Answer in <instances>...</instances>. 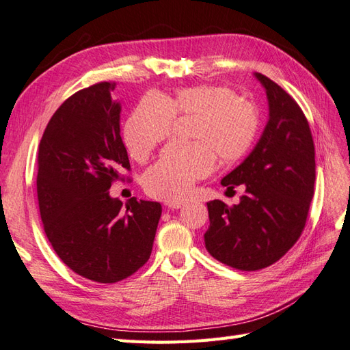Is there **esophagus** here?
Listing matches in <instances>:
<instances>
[{
  "label": "esophagus",
  "instance_id": "obj_1",
  "mask_svg": "<svg viewBox=\"0 0 350 350\" xmlns=\"http://www.w3.org/2000/svg\"><path fill=\"white\" fill-rule=\"evenodd\" d=\"M184 205H185L184 200H170V202H166V206L169 209H180Z\"/></svg>",
  "mask_w": 350,
  "mask_h": 350
}]
</instances>
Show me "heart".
<instances>
[{
	"label": "heart",
	"instance_id": "heart-1",
	"mask_svg": "<svg viewBox=\"0 0 350 350\" xmlns=\"http://www.w3.org/2000/svg\"><path fill=\"white\" fill-rule=\"evenodd\" d=\"M175 116H195L190 139L195 144H170L146 170L142 185L150 196L178 200L191 185L211 172L215 159L232 166L252 151L259 135V112L237 91L223 85H195L175 90L170 96L148 92L124 126V142L137 161L172 133Z\"/></svg>",
	"mask_w": 350,
	"mask_h": 350
}]
</instances>
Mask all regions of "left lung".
<instances>
[{"label": "left lung", "mask_w": 350, "mask_h": 350, "mask_svg": "<svg viewBox=\"0 0 350 350\" xmlns=\"http://www.w3.org/2000/svg\"><path fill=\"white\" fill-rule=\"evenodd\" d=\"M269 120L252 154L221 180L229 190L244 184L238 205L208 202L205 247L214 259L241 271L273 265L306 228L314 195V144L299 105L269 77ZM226 191V193H228Z\"/></svg>", "instance_id": "1"}]
</instances>
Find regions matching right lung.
<instances>
[{
    "instance_id": "obj_1",
    "label": "right lung",
    "mask_w": 350,
    "mask_h": 350,
    "mask_svg": "<svg viewBox=\"0 0 350 350\" xmlns=\"http://www.w3.org/2000/svg\"><path fill=\"white\" fill-rule=\"evenodd\" d=\"M115 87L98 82L70 96L46 126L37 155V199L51 245L73 273L107 284L148 262L161 215L159 202L131 198L122 206L107 191L130 172Z\"/></svg>"
}]
</instances>
